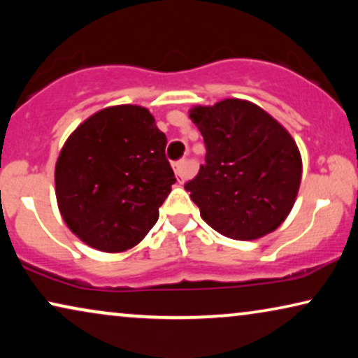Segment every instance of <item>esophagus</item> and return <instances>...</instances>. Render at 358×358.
Instances as JSON below:
<instances>
[{
	"mask_svg": "<svg viewBox=\"0 0 358 358\" xmlns=\"http://www.w3.org/2000/svg\"><path fill=\"white\" fill-rule=\"evenodd\" d=\"M174 173H176V178H178V182L184 184L185 173H187V161L180 159V161H178V163H174Z\"/></svg>",
	"mask_w": 358,
	"mask_h": 358,
	"instance_id": "esophagus-1",
	"label": "esophagus"
}]
</instances>
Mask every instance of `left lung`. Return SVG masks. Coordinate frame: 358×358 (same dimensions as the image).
<instances>
[{"mask_svg": "<svg viewBox=\"0 0 358 358\" xmlns=\"http://www.w3.org/2000/svg\"><path fill=\"white\" fill-rule=\"evenodd\" d=\"M189 117L203 136L207 155L184 187L205 223L239 241L280 227L301 182V156L292 135L243 99L197 106Z\"/></svg>", "mask_w": 358, "mask_h": 358, "instance_id": "obj_1", "label": "left lung"}]
</instances>
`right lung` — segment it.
Masks as SVG:
<instances>
[{
	"instance_id": "add662e5",
	"label": "right lung",
	"mask_w": 358,
	"mask_h": 358,
	"mask_svg": "<svg viewBox=\"0 0 358 358\" xmlns=\"http://www.w3.org/2000/svg\"><path fill=\"white\" fill-rule=\"evenodd\" d=\"M166 143L150 110L130 104L96 112L68 136L55 166V194L83 243L122 252L148 234L176 182Z\"/></svg>"
}]
</instances>
